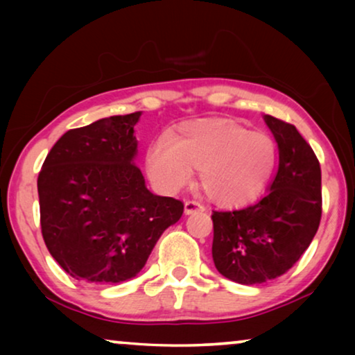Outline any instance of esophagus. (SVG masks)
Instances as JSON below:
<instances>
[{
    "label": "esophagus",
    "instance_id": "1",
    "mask_svg": "<svg viewBox=\"0 0 355 355\" xmlns=\"http://www.w3.org/2000/svg\"><path fill=\"white\" fill-rule=\"evenodd\" d=\"M203 210H205L203 205H200V203L196 200H187L186 203H184V211H186V215H192V213L203 211Z\"/></svg>",
    "mask_w": 355,
    "mask_h": 355
}]
</instances>
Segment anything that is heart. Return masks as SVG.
<instances>
[{"instance_id": "obj_1", "label": "heart", "mask_w": 355, "mask_h": 355, "mask_svg": "<svg viewBox=\"0 0 355 355\" xmlns=\"http://www.w3.org/2000/svg\"><path fill=\"white\" fill-rule=\"evenodd\" d=\"M276 159L278 150L270 135L230 119H197L184 124L169 145L153 144L147 164L163 191H181L191 171H200V189L213 203L237 207L260 196Z\"/></svg>"}]
</instances>
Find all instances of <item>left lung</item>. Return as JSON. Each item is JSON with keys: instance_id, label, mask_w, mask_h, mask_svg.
I'll list each match as a JSON object with an SVG mask.
<instances>
[{"instance_id": "left-lung-1", "label": "left lung", "mask_w": 355, "mask_h": 355, "mask_svg": "<svg viewBox=\"0 0 355 355\" xmlns=\"http://www.w3.org/2000/svg\"><path fill=\"white\" fill-rule=\"evenodd\" d=\"M279 152L268 193L254 205L213 211L211 255L216 270L239 284H261L294 266L322 218V169L295 125L263 116Z\"/></svg>"}]
</instances>
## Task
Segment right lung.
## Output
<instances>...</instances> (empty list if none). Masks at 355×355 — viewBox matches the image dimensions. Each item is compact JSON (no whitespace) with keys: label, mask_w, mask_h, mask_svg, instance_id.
<instances>
[{"label":"right lung","mask_w":355,"mask_h":355,"mask_svg":"<svg viewBox=\"0 0 355 355\" xmlns=\"http://www.w3.org/2000/svg\"><path fill=\"white\" fill-rule=\"evenodd\" d=\"M140 116L67 130L38 174L43 241L61 268L84 283L137 276L159 236L182 216V202L150 192L134 163Z\"/></svg>","instance_id":"1"}]
</instances>
